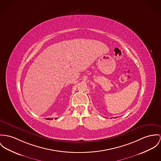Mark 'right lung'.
I'll return each instance as SVG.
<instances>
[{"label":"right lung","instance_id":"right-lung-1","mask_svg":"<svg viewBox=\"0 0 161 161\" xmlns=\"http://www.w3.org/2000/svg\"><path fill=\"white\" fill-rule=\"evenodd\" d=\"M55 119H57V118H55ZM47 119H48V120H52V119H53V118H47Z\"/></svg>","mask_w":161,"mask_h":161}]
</instances>
